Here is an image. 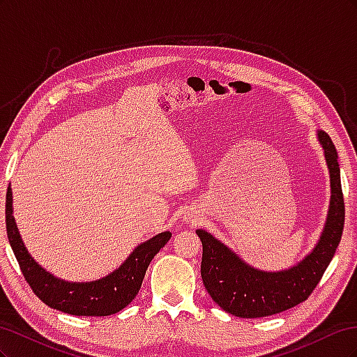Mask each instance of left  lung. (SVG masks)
I'll return each mask as SVG.
<instances>
[{"label": "left lung", "instance_id": "1", "mask_svg": "<svg viewBox=\"0 0 357 357\" xmlns=\"http://www.w3.org/2000/svg\"><path fill=\"white\" fill-rule=\"evenodd\" d=\"M331 176V204L320 240L299 264L284 271L266 273L245 264L211 234L198 229L202 243L201 277L213 301L226 312L243 319L277 314L304 302L319 284L341 241L344 197L338 155L331 137L319 131Z\"/></svg>", "mask_w": 357, "mask_h": 357}]
</instances>
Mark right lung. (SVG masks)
Wrapping results in <instances>:
<instances>
[{
    "instance_id": "obj_1",
    "label": "right lung",
    "mask_w": 357,
    "mask_h": 357,
    "mask_svg": "<svg viewBox=\"0 0 357 357\" xmlns=\"http://www.w3.org/2000/svg\"><path fill=\"white\" fill-rule=\"evenodd\" d=\"M13 193L7 188L6 195V228L8 243L13 248L20 271L32 291L50 308L73 316H110L131 304L142 287L147 266L155 255L171 238L165 231L139 244L116 271L89 283H70L53 277L32 257L20 238L13 218Z\"/></svg>"
}]
</instances>
